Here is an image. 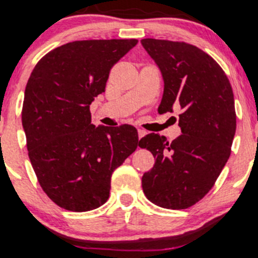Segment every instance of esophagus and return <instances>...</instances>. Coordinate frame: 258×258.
I'll list each match as a JSON object with an SVG mask.
<instances>
[{
  "label": "esophagus",
  "instance_id": "obj_1",
  "mask_svg": "<svg viewBox=\"0 0 258 258\" xmlns=\"http://www.w3.org/2000/svg\"><path fill=\"white\" fill-rule=\"evenodd\" d=\"M137 131H138V137L139 138L144 137V136L147 135V131H146V130H143V128H137Z\"/></svg>",
  "mask_w": 258,
  "mask_h": 258
}]
</instances>
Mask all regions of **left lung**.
Wrapping results in <instances>:
<instances>
[{
    "label": "left lung",
    "mask_w": 258,
    "mask_h": 258,
    "mask_svg": "<svg viewBox=\"0 0 258 258\" xmlns=\"http://www.w3.org/2000/svg\"><path fill=\"white\" fill-rule=\"evenodd\" d=\"M141 42L164 79L159 111L182 110L178 138L168 143L150 133L139 141L155 159L142 186L155 205L188 209L209 193L229 159L236 128L232 86L217 61L193 44L155 38Z\"/></svg>",
    "instance_id": "left-lung-1"
}]
</instances>
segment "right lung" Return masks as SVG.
<instances>
[{
	"label": "right lung",
	"instance_id": "obj_1",
	"mask_svg": "<svg viewBox=\"0 0 258 258\" xmlns=\"http://www.w3.org/2000/svg\"><path fill=\"white\" fill-rule=\"evenodd\" d=\"M137 42L74 41L47 53L29 78L22 110L29 159L44 193L65 210L102 206L112 172L139 146L135 127H97L90 111L111 68Z\"/></svg>",
	"mask_w": 258,
	"mask_h": 258
}]
</instances>
